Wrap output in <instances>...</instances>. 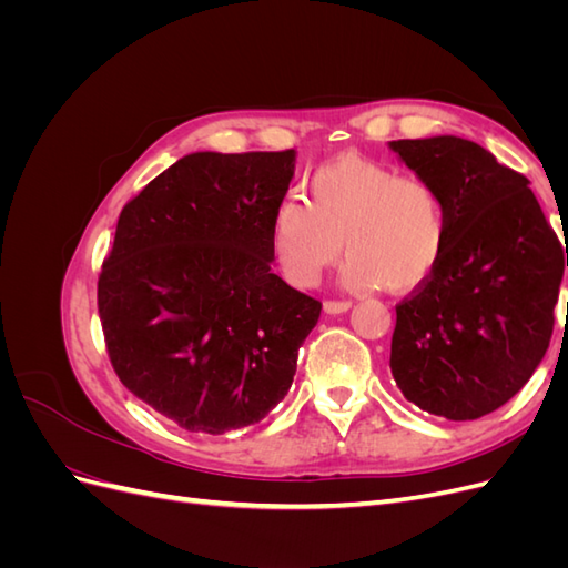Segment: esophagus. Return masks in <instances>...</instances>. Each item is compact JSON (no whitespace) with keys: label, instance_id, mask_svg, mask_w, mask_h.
<instances>
[{"label":"esophagus","instance_id":"1","mask_svg":"<svg viewBox=\"0 0 568 568\" xmlns=\"http://www.w3.org/2000/svg\"><path fill=\"white\" fill-rule=\"evenodd\" d=\"M353 307L351 301H324V313L326 315H341V313H348Z\"/></svg>","mask_w":568,"mask_h":568}]
</instances>
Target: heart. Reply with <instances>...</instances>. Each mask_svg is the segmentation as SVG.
I'll return each instance as SVG.
<instances>
[{"mask_svg":"<svg viewBox=\"0 0 568 568\" xmlns=\"http://www.w3.org/2000/svg\"><path fill=\"white\" fill-rule=\"evenodd\" d=\"M307 194L284 196L270 217V253L288 284L317 286L343 251L341 277L355 291L405 294L434 277L450 227L428 180L346 153L315 170Z\"/></svg>","mask_w":568,"mask_h":568,"instance_id":"1","label":"heart"}]
</instances>
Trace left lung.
Returning <instances> with one entry per match:
<instances>
[{
	"label": "left lung",
	"instance_id": "8db88e82",
	"mask_svg": "<svg viewBox=\"0 0 568 568\" xmlns=\"http://www.w3.org/2000/svg\"><path fill=\"white\" fill-rule=\"evenodd\" d=\"M388 149L438 189L450 227L434 277L395 307L393 379L428 415L478 419L545 357L568 246L530 182L476 142L440 134Z\"/></svg>",
	"mask_w": 568,
	"mask_h": 568
}]
</instances>
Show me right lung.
<instances>
[{
    "label": "right lung",
    "mask_w": 568,
    "mask_h": 568,
    "mask_svg": "<svg viewBox=\"0 0 568 568\" xmlns=\"http://www.w3.org/2000/svg\"><path fill=\"white\" fill-rule=\"evenodd\" d=\"M296 151H196L118 217L99 317L123 386L184 432L222 436L277 407L322 303L272 272L270 217Z\"/></svg>",
    "instance_id": "add662e5"
}]
</instances>
